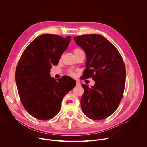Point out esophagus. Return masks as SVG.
<instances>
[{
    "label": "esophagus",
    "instance_id": "obj_1",
    "mask_svg": "<svg viewBox=\"0 0 147 147\" xmlns=\"http://www.w3.org/2000/svg\"><path fill=\"white\" fill-rule=\"evenodd\" d=\"M76 84H77V86H80V82L78 80H76Z\"/></svg>",
    "mask_w": 147,
    "mask_h": 147
}]
</instances>
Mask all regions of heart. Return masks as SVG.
<instances>
[{
	"label": "heart",
	"instance_id": "b5f03b06",
	"mask_svg": "<svg viewBox=\"0 0 147 147\" xmlns=\"http://www.w3.org/2000/svg\"><path fill=\"white\" fill-rule=\"evenodd\" d=\"M81 51H82L80 49H79V48H76V49H75L74 50V54H76V53H78V52H81ZM69 73L70 74V75H71V76H74V73H73V71H69Z\"/></svg>",
	"mask_w": 147,
	"mask_h": 147
}]
</instances>
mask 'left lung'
Listing matches in <instances>:
<instances>
[{
  "instance_id": "1",
  "label": "left lung",
  "mask_w": 147,
  "mask_h": 147,
  "mask_svg": "<svg viewBox=\"0 0 147 147\" xmlns=\"http://www.w3.org/2000/svg\"><path fill=\"white\" fill-rule=\"evenodd\" d=\"M74 39L86 54L82 78L92 77L95 81L91 88L81 84L84 90L82 111L91 119H104L116 110L123 97L125 82L123 60L116 48L100 35H80Z\"/></svg>"
}]
</instances>
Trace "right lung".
<instances>
[{
  "instance_id": "add662e5",
  "label": "right lung",
  "mask_w": 147,
  "mask_h": 147,
  "mask_svg": "<svg viewBox=\"0 0 147 147\" xmlns=\"http://www.w3.org/2000/svg\"><path fill=\"white\" fill-rule=\"evenodd\" d=\"M71 36L43 34L26 48L16 70V82L25 109L39 120H49L57 115L63 99L76 84L69 76L56 81L50 70L56 66L67 48Z\"/></svg>"
}]
</instances>
